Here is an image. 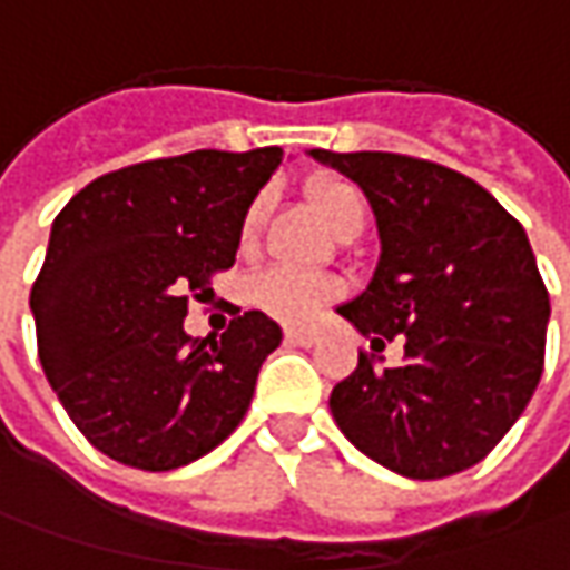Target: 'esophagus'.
I'll list each match as a JSON object with an SVG mask.
<instances>
[{
	"label": "esophagus",
	"instance_id": "34e87169",
	"mask_svg": "<svg viewBox=\"0 0 570 570\" xmlns=\"http://www.w3.org/2000/svg\"><path fill=\"white\" fill-rule=\"evenodd\" d=\"M284 337H286V344H296V346L315 344V334H312V331H305V327H286Z\"/></svg>",
	"mask_w": 570,
	"mask_h": 570
}]
</instances>
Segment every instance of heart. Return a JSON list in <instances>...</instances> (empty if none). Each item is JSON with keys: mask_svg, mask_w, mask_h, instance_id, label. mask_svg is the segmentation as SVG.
<instances>
[{"mask_svg": "<svg viewBox=\"0 0 570 570\" xmlns=\"http://www.w3.org/2000/svg\"><path fill=\"white\" fill-rule=\"evenodd\" d=\"M312 198L315 207L322 214L327 226L337 233L346 224H365V205L363 195L346 183H318L312 186ZM265 224V202H252V207L243 217V229H239V239L243 246H252L258 229ZM248 303L258 305L262 312H267L271 318H281V322H308L331 296V284L324 281L322 274H312L303 267L277 265L258 271L246 286Z\"/></svg>", "mask_w": 570, "mask_h": 570, "instance_id": "obj_1", "label": "heart"}]
</instances>
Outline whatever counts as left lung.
Returning a JSON list of instances; mask_svg holds the SVG:
<instances>
[{"mask_svg":"<svg viewBox=\"0 0 570 570\" xmlns=\"http://www.w3.org/2000/svg\"><path fill=\"white\" fill-rule=\"evenodd\" d=\"M363 188L382 255L337 312L372 350L334 384L331 413L365 458L410 480L480 463L518 422L542 375L549 293L523 226L470 176L387 150H308Z\"/></svg>","mask_w":570,"mask_h":570,"instance_id":"8db88e82","label":"left lung"}]
</instances>
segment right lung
Returning <instances> with one entry per match:
<instances>
[{"mask_svg":"<svg viewBox=\"0 0 570 570\" xmlns=\"http://www.w3.org/2000/svg\"><path fill=\"white\" fill-rule=\"evenodd\" d=\"M284 150H191L107 173L52 220L30 289L43 375L112 461L167 473L205 458L246 416L281 346L265 312L188 337V299L236 262L243 217Z\"/></svg>","mask_w":570,"mask_h":570,"instance_id":"right-lung-1","label":"right lung"}]
</instances>
